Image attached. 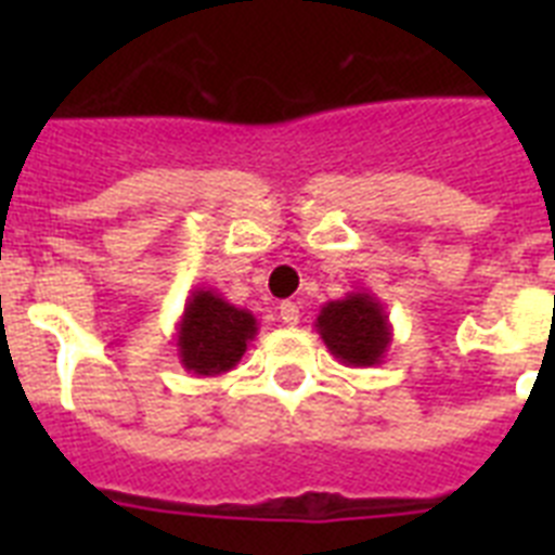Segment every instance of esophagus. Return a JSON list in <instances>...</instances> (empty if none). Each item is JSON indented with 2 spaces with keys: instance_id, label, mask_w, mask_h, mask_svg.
<instances>
[{
  "instance_id": "34e87169",
  "label": "esophagus",
  "mask_w": 555,
  "mask_h": 555,
  "mask_svg": "<svg viewBox=\"0 0 555 555\" xmlns=\"http://www.w3.org/2000/svg\"><path fill=\"white\" fill-rule=\"evenodd\" d=\"M281 322L288 327L297 325V322H300V306H297V302H288V300L281 302Z\"/></svg>"
}]
</instances>
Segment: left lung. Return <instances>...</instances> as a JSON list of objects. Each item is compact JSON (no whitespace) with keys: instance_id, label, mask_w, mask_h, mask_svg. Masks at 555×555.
Masks as SVG:
<instances>
[{"instance_id":"left-lung-1","label":"left lung","mask_w":555,"mask_h":555,"mask_svg":"<svg viewBox=\"0 0 555 555\" xmlns=\"http://www.w3.org/2000/svg\"><path fill=\"white\" fill-rule=\"evenodd\" d=\"M327 350L347 366H375L391 345V322L384 302L366 288L322 306L313 322Z\"/></svg>"}]
</instances>
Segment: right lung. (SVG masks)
<instances>
[{
    "mask_svg": "<svg viewBox=\"0 0 555 555\" xmlns=\"http://www.w3.org/2000/svg\"><path fill=\"white\" fill-rule=\"evenodd\" d=\"M255 336L258 320L247 308H235L214 288L197 286L185 300L175 347L183 370L197 377H214L233 370Z\"/></svg>",
    "mask_w": 555,
    "mask_h": 555,
    "instance_id": "1",
    "label": "right lung"
}]
</instances>
